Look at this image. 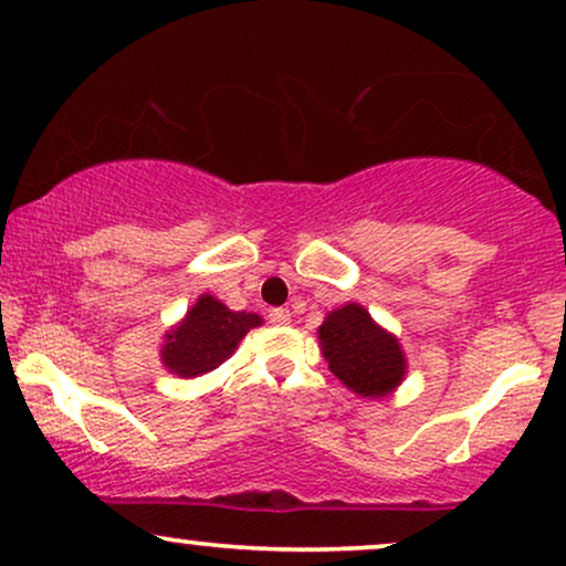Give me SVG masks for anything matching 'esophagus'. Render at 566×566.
<instances>
[{
	"instance_id": "esophagus-1",
	"label": "esophagus",
	"mask_w": 566,
	"mask_h": 566,
	"mask_svg": "<svg viewBox=\"0 0 566 566\" xmlns=\"http://www.w3.org/2000/svg\"><path fill=\"white\" fill-rule=\"evenodd\" d=\"M290 311L287 308H271L269 311V322L271 324H290Z\"/></svg>"
}]
</instances>
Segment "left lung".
Segmentation results:
<instances>
[{"label": "left lung", "mask_w": 566, "mask_h": 566, "mask_svg": "<svg viewBox=\"0 0 566 566\" xmlns=\"http://www.w3.org/2000/svg\"><path fill=\"white\" fill-rule=\"evenodd\" d=\"M322 354L337 380L359 396L380 399L405 378V354L361 305L348 303L327 314L319 327Z\"/></svg>", "instance_id": "8db88e82"}]
</instances>
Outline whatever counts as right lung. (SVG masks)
<instances>
[{
  "label": "right lung",
  "mask_w": 566,
  "mask_h": 566,
  "mask_svg": "<svg viewBox=\"0 0 566 566\" xmlns=\"http://www.w3.org/2000/svg\"><path fill=\"white\" fill-rule=\"evenodd\" d=\"M258 324V314L231 311L212 295H201L186 319L165 335L161 361L180 378H197L223 365L237 343Z\"/></svg>",
  "instance_id": "1"
}]
</instances>
